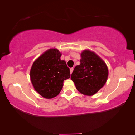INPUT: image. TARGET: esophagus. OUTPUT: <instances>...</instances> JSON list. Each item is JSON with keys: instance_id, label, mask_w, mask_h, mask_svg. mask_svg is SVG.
Returning a JSON list of instances; mask_svg holds the SVG:
<instances>
[{"instance_id": "esophagus-1", "label": "esophagus", "mask_w": 135, "mask_h": 135, "mask_svg": "<svg viewBox=\"0 0 135 135\" xmlns=\"http://www.w3.org/2000/svg\"><path fill=\"white\" fill-rule=\"evenodd\" d=\"M73 70H74L73 68H70V74L72 73V72H73Z\"/></svg>"}]
</instances>
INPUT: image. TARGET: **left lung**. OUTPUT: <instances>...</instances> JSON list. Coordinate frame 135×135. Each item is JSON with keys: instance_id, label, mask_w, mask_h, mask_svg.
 I'll use <instances>...</instances> for the list:
<instances>
[{"instance_id": "obj_1", "label": "left lung", "mask_w": 135, "mask_h": 135, "mask_svg": "<svg viewBox=\"0 0 135 135\" xmlns=\"http://www.w3.org/2000/svg\"><path fill=\"white\" fill-rule=\"evenodd\" d=\"M80 56V65L74 68L71 79L80 93L92 96L106 83L108 67L99 56L90 50H84Z\"/></svg>"}]
</instances>
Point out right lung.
<instances>
[{
	"instance_id": "add662e5",
	"label": "right lung",
	"mask_w": 135,
	"mask_h": 135,
	"mask_svg": "<svg viewBox=\"0 0 135 135\" xmlns=\"http://www.w3.org/2000/svg\"><path fill=\"white\" fill-rule=\"evenodd\" d=\"M61 53L50 48L33 62L30 72V79L36 91L46 99L56 97L61 92L64 80L70 78V71Z\"/></svg>"
}]
</instances>
